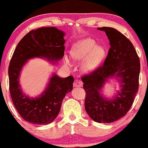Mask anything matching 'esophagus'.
Instances as JSON below:
<instances>
[{
	"label": "esophagus",
	"instance_id": "34e87169",
	"mask_svg": "<svg viewBox=\"0 0 148 148\" xmlns=\"http://www.w3.org/2000/svg\"><path fill=\"white\" fill-rule=\"evenodd\" d=\"M83 86V82L80 80L76 79L74 83V87H81Z\"/></svg>",
	"mask_w": 148,
	"mask_h": 148
}]
</instances>
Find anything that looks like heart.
<instances>
[{"instance_id": "b5f03b06", "label": "heart", "mask_w": 148, "mask_h": 148, "mask_svg": "<svg viewBox=\"0 0 148 148\" xmlns=\"http://www.w3.org/2000/svg\"><path fill=\"white\" fill-rule=\"evenodd\" d=\"M71 56L74 60L83 61L81 67L85 72H92L102 62L106 56L105 49L97 45L92 39H85L74 45L71 51ZM64 63L71 66L72 62L67 56H64Z\"/></svg>"}]
</instances>
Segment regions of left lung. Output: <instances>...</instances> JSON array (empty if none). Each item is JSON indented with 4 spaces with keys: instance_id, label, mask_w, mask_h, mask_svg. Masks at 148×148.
Here are the masks:
<instances>
[{
    "instance_id": "left-lung-1",
    "label": "left lung",
    "mask_w": 148,
    "mask_h": 148,
    "mask_svg": "<svg viewBox=\"0 0 148 148\" xmlns=\"http://www.w3.org/2000/svg\"><path fill=\"white\" fill-rule=\"evenodd\" d=\"M104 31L110 47L103 64L89 74L82 76L86 91L85 109L94 121L110 123L127 114L138 90L140 60L128 38L110 27L98 28ZM117 78L121 90L114 98H103L100 91L108 77Z\"/></svg>"
}]
</instances>
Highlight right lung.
I'll list each match as a JSON object with an SVG mask.
<instances>
[{"instance_id":"1","label":"right lung","mask_w":148,"mask_h":148,"mask_svg":"<svg viewBox=\"0 0 148 148\" xmlns=\"http://www.w3.org/2000/svg\"><path fill=\"white\" fill-rule=\"evenodd\" d=\"M64 35V32L55 27L30 30L18 42L10 60L8 75L12 99L22 118L30 123H52L60 111L65 95L72 90L73 76L60 78L54 74L41 95L30 98L22 92L18 81L22 67L29 59L45 58L56 61L63 57Z\"/></svg>"}]
</instances>
